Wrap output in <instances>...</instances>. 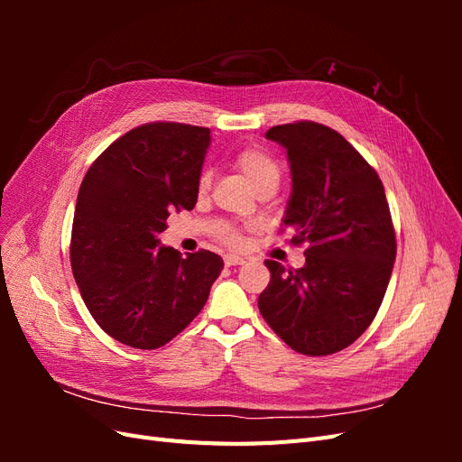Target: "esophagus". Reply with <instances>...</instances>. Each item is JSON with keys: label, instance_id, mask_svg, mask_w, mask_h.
Instances as JSON below:
<instances>
[{"label": "esophagus", "instance_id": "esophagus-1", "mask_svg": "<svg viewBox=\"0 0 462 462\" xmlns=\"http://www.w3.org/2000/svg\"><path fill=\"white\" fill-rule=\"evenodd\" d=\"M246 263L245 256H236V254H227L226 256V265H243Z\"/></svg>", "mask_w": 462, "mask_h": 462}]
</instances>
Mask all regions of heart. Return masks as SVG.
Returning a JSON list of instances; mask_svg holds the SVG:
<instances>
[{
	"label": "heart",
	"mask_w": 462,
	"mask_h": 462,
	"mask_svg": "<svg viewBox=\"0 0 462 462\" xmlns=\"http://www.w3.org/2000/svg\"><path fill=\"white\" fill-rule=\"evenodd\" d=\"M235 167L248 179V183L253 185L256 192L275 190L279 180H282V165H279L270 152L262 148H245L236 153ZM209 183H212V175H209V171H202L197 183L200 197L208 192ZM217 239L227 246H239L243 241L239 227L235 226H221L217 229Z\"/></svg>",
	"instance_id": "obj_1"
}]
</instances>
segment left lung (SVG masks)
Returning a JSON list of instances; mask_svg holds the SVG:
<instances>
[{
  "label": "left lung",
  "mask_w": 462,
  "mask_h": 462,
  "mask_svg": "<svg viewBox=\"0 0 462 462\" xmlns=\"http://www.w3.org/2000/svg\"><path fill=\"white\" fill-rule=\"evenodd\" d=\"M265 138L287 150L292 190L283 227L306 245V263L272 273L258 297L268 326L292 351L326 356L355 343L380 310L397 256L382 179L326 125H277Z\"/></svg>",
  "instance_id": "8db88e82"
}]
</instances>
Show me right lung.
Returning <instances> with one entry per match:
<instances>
[{
    "label": "right lung",
    "mask_w": 462,
    "mask_h": 462,
    "mask_svg": "<svg viewBox=\"0 0 462 462\" xmlns=\"http://www.w3.org/2000/svg\"><path fill=\"white\" fill-rule=\"evenodd\" d=\"M209 129L146 123L90 165L79 189L71 268L88 312L133 348H160L199 316L223 270L221 256L160 246L173 209L199 199Z\"/></svg>",
    "instance_id": "1"
}]
</instances>
